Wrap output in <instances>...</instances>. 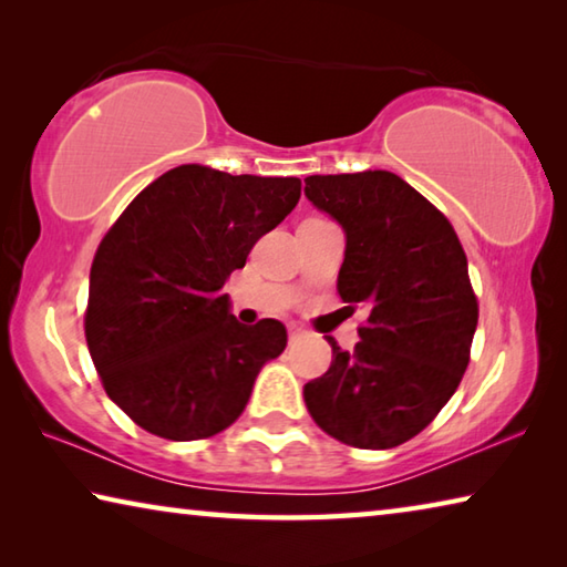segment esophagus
<instances>
[{
    "mask_svg": "<svg viewBox=\"0 0 567 567\" xmlns=\"http://www.w3.org/2000/svg\"><path fill=\"white\" fill-rule=\"evenodd\" d=\"M287 334H290V342H297L302 338V328H297V324H287Z\"/></svg>",
    "mask_w": 567,
    "mask_h": 567,
    "instance_id": "34e87169",
    "label": "esophagus"
}]
</instances>
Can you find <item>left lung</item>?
<instances>
[{
	"instance_id": "8db88e82",
	"label": "left lung",
	"mask_w": 567,
	"mask_h": 567,
	"mask_svg": "<svg viewBox=\"0 0 567 567\" xmlns=\"http://www.w3.org/2000/svg\"><path fill=\"white\" fill-rule=\"evenodd\" d=\"M305 197L344 233L342 302L368 307L352 352L328 338L330 370L305 405L344 445L388 450L425 430L470 362L477 300L453 225L388 169L312 175Z\"/></svg>"
}]
</instances>
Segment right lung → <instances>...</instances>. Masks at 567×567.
Returning <instances> with one entry per match:
<instances>
[{
	"label": "right lung",
	"instance_id": "obj_1",
	"mask_svg": "<svg viewBox=\"0 0 567 567\" xmlns=\"http://www.w3.org/2000/svg\"><path fill=\"white\" fill-rule=\"evenodd\" d=\"M300 187L297 177L179 165L104 235L84 334L110 400L147 433L177 443L223 433L285 350V324L237 322L223 287L292 213Z\"/></svg>",
	"mask_w": 567,
	"mask_h": 567
}]
</instances>
